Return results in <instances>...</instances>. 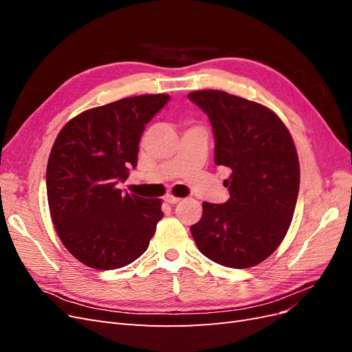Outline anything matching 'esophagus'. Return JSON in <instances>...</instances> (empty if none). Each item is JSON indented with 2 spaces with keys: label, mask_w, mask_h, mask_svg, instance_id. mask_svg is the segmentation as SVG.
<instances>
[{
  "label": "esophagus",
  "mask_w": 352,
  "mask_h": 352,
  "mask_svg": "<svg viewBox=\"0 0 352 352\" xmlns=\"http://www.w3.org/2000/svg\"><path fill=\"white\" fill-rule=\"evenodd\" d=\"M164 201L167 202V204H177V202L180 201V198H177V197H173V195H166V198H164Z\"/></svg>",
  "instance_id": "obj_1"
}]
</instances>
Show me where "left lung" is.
I'll return each mask as SVG.
<instances>
[{"label": "left lung", "instance_id": "8db88e82", "mask_svg": "<svg viewBox=\"0 0 352 352\" xmlns=\"http://www.w3.org/2000/svg\"><path fill=\"white\" fill-rule=\"evenodd\" d=\"M188 98L204 111L214 135V163L232 170L223 204L202 202L190 226L198 250L232 269L264 261L283 241L300 189V163L291 133L272 110L223 91Z\"/></svg>", "mask_w": 352, "mask_h": 352}]
</instances>
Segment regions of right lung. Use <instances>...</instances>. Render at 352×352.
Here are the masks:
<instances>
[{
	"mask_svg": "<svg viewBox=\"0 0 352 352\" xmlns=\"http://www.w3.org/2000/svg\"><path fill=\"white\" fill-rule=\"evenodd\" d=\"M168 101L166 94H151L87 110L52 145L51 219L63 245L91 269L114 270L140 258L163 217L162 199L124 194L119 184L136 167L146 123Z\"/></svg>",
	"mask_w": 352,
	"mask_h": 352,
	"instance_id": "right-lung-1",
	"label": "right lung"
}]
</instances>
